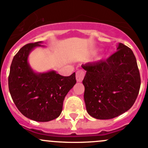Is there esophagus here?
I'll return each instance as SVG.
<instances>
[{"label": "esophagus", "mask_w": 148, "mask_h": 148, "mask_svg": "<svg viewBox=\"0 0 148 148\" xmlns=\"http://www.w3.org/2000/svg\"><path fill=\"white\" fill-rule=\"evenodd\" d=\"M84 77V72L82 70H79L76 73V79H77V81L78 82H81L83 80Z\"/></svg>", "instance_id": "esophagus-1"}]
</instances>
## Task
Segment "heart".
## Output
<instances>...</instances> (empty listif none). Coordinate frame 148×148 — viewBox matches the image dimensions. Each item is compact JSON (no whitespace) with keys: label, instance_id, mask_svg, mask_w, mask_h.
Returning a JSON list of instances; mask_svg holds the SVG:
<instances>
[{"label":"heart","instance_id":"b5f03b06","mask_svg":"<svg viewBox=\"0 0 148 148\" xmlns=\"http://www.w3.org/2000/svg\"><path fill=\"white\" fill-rule=\"evenodd\" d=\"M104 57H105V55L102 54V55H100V56H98L97 59V60H99V61H100V60H102V59H104Z\"/></svg>","mask_w":148,"mask_h":148}]
</instances>
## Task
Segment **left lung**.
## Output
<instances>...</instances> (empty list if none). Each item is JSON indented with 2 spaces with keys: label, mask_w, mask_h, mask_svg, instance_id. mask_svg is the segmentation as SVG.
Instances as JSON below:
<instances>
[{
  "label": "left lung",
  "mask_w": 148,
  "mask_h": 148,
  "mask_svg": "<svg viewBox=\"0 0 148 148\" xmlns=\"http://www.w3.org/2000/svg\"><path fill=\"white\" fill-rule=\"evenodd\" d=\"M106 60L86 63L82 83L88 114L99 120L112 119L127 111L136 100L140 76L132 51L120 43Z\"/></svg>",
  "instance_id": "obj_1"
}]
</instances>
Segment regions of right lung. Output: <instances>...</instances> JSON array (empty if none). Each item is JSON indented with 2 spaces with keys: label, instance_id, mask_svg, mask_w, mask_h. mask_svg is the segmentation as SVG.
<instances>
[{
  "label": "right lung",
  "instance_id": "obj_1",
  "mask_svg": "<svg viewBox=\"0 0 148 148\" xmlns=\"http://www.w3.org/2000/svg\"><path fill=\"white\" fill-rule=\"evenodd\" d=\"M42 43L26 44L15 55L10 65L8 88L22 114L36 122H49L60 115L66 95L77 81L75 72L64 77L53 70L34 71L28 64V56L36 47H44L40 44Z\"/></svg>",
  "mask_w": 148,
  "mask_h": 148
}]
</instances>
